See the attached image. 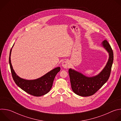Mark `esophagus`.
Wrapping results in <instances>:
<instances>
[{
	"mask_svg": "<svg viewBox=\"0 0 121 121\" xmlns=\"http://www.w3.org/2000/svg\"><path fill=\"white\" fill-rule=\"evenodd\" d=\"M62 66L65 68H67L69 66V62L67 61H65L62 63Z\"/></svg>",
	"mask_w": 121,
	"mask_h": 121,
	"instance_id": "1",
	"label": "esophagus"
}]
</instances>
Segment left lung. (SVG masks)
Returning <instances> with one entry per match:
<instances>
[{"label":"left lung","mask_w":121,"mask_h":121,"mask_svg":"<svg viewBox=\"0 0 121 121\" xmlns=\"http://www.w3.org/2000/svg\"><path fill=\"white\" fill-rule=\"evenodd\" d=\"M102 46L109 54L108 61L101 72L93 77H87L70 68L68 70L71 88L75 93L83 97L94 94L108 80L113 61V51L106 40L103 41Z\"/></svg>","instance_id":"left-lung-1"}]
</instances>
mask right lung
<instances>
[{"instance_id": "1", "label": "right lung", "mask_w": 121, "mask_h": 121, "mask_svg": "<svg viewBox=\"0 0 121 121\" xmlns=\"http://www.w3.org/2000/svg\"><path fill=\"white\" fill-rule=\"evenodd\" d=\"M13 47V46H12ZM11 49L9 57V63L13 79L17 86L26 92L31 95L39 97L47 94L50 91L56 75L60 70L58 67L52 70L41 78L34 80H26L20 78L14 72L10 60Z\"/></svg>"}]
</instances>
